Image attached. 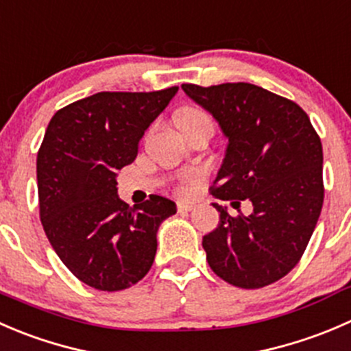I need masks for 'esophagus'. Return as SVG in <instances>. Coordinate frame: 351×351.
<instances>
[{
    "mask_svg": "<svg viewBox=\"0 0 351 351\" xmlns=\"http://www.w3.org/2000/svg\"><path fill=\"white\" fill-rule=\"evenodd\" d=\"M193 204H189V203H179L177 204V211H179V213H187V211H191L193 210Z\"/></svg>",
    "mask_w": 351,
    "mask_h": 351,
    "instance_id": "1",
    "label": "esophagus"
}]
</instances>
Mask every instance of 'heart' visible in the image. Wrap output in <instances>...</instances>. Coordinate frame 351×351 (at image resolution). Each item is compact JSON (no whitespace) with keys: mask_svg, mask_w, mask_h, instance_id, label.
Wrapping results in <instances>:
<instances>
[{"mask_svg":"<svg viewBox=\"0 0 351 351\" xmlns=\"http://www.w3.org/2000/svg\"><path fill=\"white\" fill-rule=\"evenodd\" d=\"M176 123L180 130V128L197 126V124L211 123V121H210V117L203 112V110L194 109V107H186V109H180L179 112H177ZM197 179H199V177H197V174H194V172L184 176V179H182L184 184H182V189L180 191H182V193H189V189L197 182Z\"/></svg>","mask_w":351,"mask_h":351,"instance_id":"heart-1","label":"heart"}]
</instances>
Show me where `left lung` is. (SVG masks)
Instances as JSON below:
<instances>
[{"mask_svg":"<svg viewBox=\"0 0 351 351\" xmlns=\"http://www.w3.org/2000/svg\"><path fill=\"white\" fill-rule=\"evenodd\" d=\"M227 138L215 179L217 199H249V217L213 203L220 223L203 237L215 275L241 289L271 285L304 254L324 199L322 145L307 114L251 83L182 85Z\"/></svg>","mask_w":351,"mask_h":351,"instance_id":"left-lung-1","label":"left lung"}]
</instances>
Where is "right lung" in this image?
Wrapping results in <instances>:
<instances>
[{
	"mask_svg": "<svg viewBox=\"0 0 351 351\" xmlns=\"http://www.w3.org/2000/svg\"><path fill=\"white\" fill-rule=\"evenodd\" d=\"M177 90L99 92L49 121L37 154L40 221L59 259L92 289L117 292L140 282L154 265L158 227L177 211L157 194L134 208L117 196V171L136 158Z\"/></svg>",
	"mask_w": 351,
	"mask_h": 351,
	"instance_id": "1",
	"label": "right lung"
}]
</instances>
